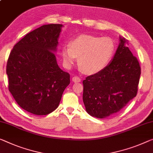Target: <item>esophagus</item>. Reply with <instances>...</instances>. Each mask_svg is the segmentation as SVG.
I'll return each mask as SVG.
<instances>
[{
    "label": "esophagus",
    "mask_w": 153,
    "mask_h": 153,
    "mask_svg": "<svg viewBox=\"0 0 153 153\" xmlns=\"http://www.w3.org/2000/svg\"><path fill=\"white\" fill-rule=\"evenodd\" d=\"M72 80L74 82H79L81 81V78L78 76H74V77L72 78Z\"/></svg>",
    "instance_id": "1"
}]
</instances>
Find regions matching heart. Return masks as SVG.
<instances>
[{"label":"heart","instance_id":"obj_1","mask_svg":"<svg viewBox=\"0 0 153 153\" xmlns=\"http://www.w3.org/2000/svg\"><path fill=\"white\" fill-rule=\"evenodd\" d=\"M115 52V43L108 37L83 35L75 38L62 49L64 63L71 67L79 58V65L87 74L101 71L110 62Z\"/></svg>","mask_w":153,"mask_h":153}]
</instances>
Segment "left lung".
Here are the masks:
<instances>
[{
	"mask_svg": "<svg viewBox=\"0 0 153 153\" xmlns=\"http://www.w3.org/2000/svg\"><path fill=\"white\" fill-rule=\"evenodd\" d=\"M125 42L120 38L112 62L82 82L84 106L93 117L105 118L117 113L137 95L141 67Z\"/></svg>",
	"mask_w": 153,
	"mask_h": 153,
	"instance_id": "1",
	"label": "left lung"
}]
</instances>
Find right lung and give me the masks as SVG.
<instances>
[{"label": "right lung", "mask_w": 153, "mask_h": 153, "mask_svg": "<svg viewBox=\"0 0 153 153\" xmlns=\"http://www.w3.org/2000/svg\"><path fill=\"white\" fill-rule=\"evenodd\" d=\"M62 25L49 24L26 34L14 45L7 63L8 88L22 109L46 115L58 108L70 75L57 64Z\"/></svg>", "instance_id": "right-lung-1"}]
</instances>
